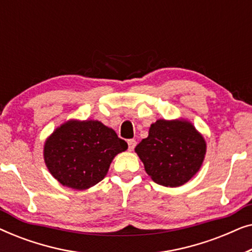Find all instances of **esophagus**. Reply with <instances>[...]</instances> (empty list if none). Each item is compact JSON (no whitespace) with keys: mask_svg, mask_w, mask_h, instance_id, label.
<instances>
[{"mask_svg":"<svg viewBox=\"0 0 252 252\" xmlns=\"http://www.w3.org/2000/svg\"><path fill=\"white\" fill-rule=\"evenodd\" d=\"M127 143H128V150L129 151H133L134 148H135V146H136V141L134 140V139H132V140L127 141Z\"/></svg>","mask_w":252,"mask_h":252,"instance_id":"34e87169","label":"esophagus"}]
</instances>
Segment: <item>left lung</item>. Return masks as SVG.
<instances>
[{
  "label": "left lung",
  "mask_w": 252,
  "mask_h": 252,
  "mask_svg": "<svg viewBox=\"0 0 252 252\" xmlns=\"http://www.w3.org/2000/svg\"><path fill=\"white\" fill-rule=\"evenodd\" d=\"M148 175L158 185L179 187L199 171L206 153L204 137L184 119H159L135 147Z\"/></svg>",
  "instance_id": "obj_1"
}]
</instances>
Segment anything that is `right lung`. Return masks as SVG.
<instances>
[{
	"mask_svg": "<svg viewBox=\"0 0 252 252\" xmlns=\"http://www.w3.org/2000/svg\"><path fill=\"white\" fill-rule=\"evenodd\" d=\"M127 147L115 130L98 120H68L48 137L43 157L51 175L62 185L85 190L104 179L113 158Z\"/></svg>",
	"mask_w": 252,
	"mask_h": 252,
	"instance_id": "obj_1",
	"label": "right lung"
}]
</instances>
